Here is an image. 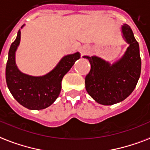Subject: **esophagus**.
Segmentation results:
<instances>
[{
  "label": "esophagus",
  "mask_w": 150,
  "mask_h": 150,
  "mask_svg": "<svg viewBox=\"0 0 150 150\" xmlns=\"http://www.w3.org/2000/svg\"><path fill=\"white\" fill-rule=\"evenodd\" d=\"M88 52V47H83V48H82V50H81V53L83 54H84L86 53V52Z\"/></svg>",
  "instance_id": "1"
}]
</instances>
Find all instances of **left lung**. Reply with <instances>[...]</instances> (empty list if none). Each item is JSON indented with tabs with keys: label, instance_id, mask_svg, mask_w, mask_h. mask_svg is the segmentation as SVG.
I'll use <instances>...</instances> for the list:
<instances>
[{
	"label": "left lung",
	"instance_id": "1",
	"mask_svg": "<svg viewBox=\"0 0 150 150\" xmlns=\"http://www.w3.org/2000/svg\"><path fill=\"white\" fill-rule=\"evenodd\" d=\"M121 33L129 46L113 63L96 55L83 56L91 64V70L85 77L86 91L101 105H113L125 100L134 91L140 77L142 62L139 43L127 24L121 26Z\"/></svg>",
	"mask_w": 150,
	"mask_h": 150
}]
</instances>
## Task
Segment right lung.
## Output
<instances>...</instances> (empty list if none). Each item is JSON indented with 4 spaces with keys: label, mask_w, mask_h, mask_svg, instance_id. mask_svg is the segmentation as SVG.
Returning a JSON list of instances; mask_svg holds the SVG:
<instances>
[{
    "label": "right lung",
    "mask_w": 150,
    "mask_h": 150,
    "mask_svg": "<svg viewBox=\"0 0 150 150\" xmlns=\"http://www.w3.org/2000/svg\"><path fill=\"white\" fill-rule=\"evenodd\" d=\"M20 39L19 30L8 52L5 71L7 85L14 98L23 106L32 110H43L53 104L59 97L63 76L81 58V54L76 52L65 55L49 73L43 76H31L23 74L16 65V52Z\"/></svg>",
    "instance_id": "add662e5"
}]
</instances>
